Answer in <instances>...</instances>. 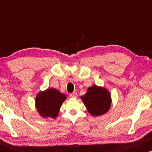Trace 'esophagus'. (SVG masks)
I'll list each match as a JSON object with an SVG mask.
<instances>
[{
    "mask_svg": "<svg viewBox=\"0 0 152 152\" xmlns=\"http://www.w3.org/2000/svg\"><path fill=\"white\" fill-rule=\"evenodd\" d=\"M70 96L71 97H72V98H76V97H77L78 95H77V93L74 92V93H71V94L70 95Z\"/></svg>",
    "mask_w": 152,
    "mask_h": 152,
    "instance_id": "34e87169",
    "label": "esophagus"
}]
</instances>
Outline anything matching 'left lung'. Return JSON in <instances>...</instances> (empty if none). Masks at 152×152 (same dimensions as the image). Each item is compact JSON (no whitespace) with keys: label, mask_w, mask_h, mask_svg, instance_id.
I'll use <instances>...</instances> for the list:
<instances>
[{"label":"left lung","mask_w":152,"mask_h":152,"mask_svg":"<svg viewBox=\"0 0 152 152\" xmlns=\"http://www.w3.org/2000/svg\"><path fill=\"white\" fill-rule=\"evenodd\" d=\"M87 111L93 116L107 113L111 107V93L105 87L93 85L87 88L86 94L81 97Z\"/></svg>","instance_id":"left-lung-1"}]
</instances>
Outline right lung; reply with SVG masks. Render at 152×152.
Wrapping results in <instances>:
<instances>
[{"mask_svg":"<svg viewBox=\"0 0 152 152\" xmlns=\"http://www.w3.org/2000/svg\"><path fill=\"white\" fill-rule=\"evenodd\" d=\"M66 98V95L55 88L40 91L35 98V108L41 118L55 119L59 115L60 108Z\"/></svg>","mask_w":152,"mask_h":152,"instance_id":"1","label":"right lung"}]
</instances>
